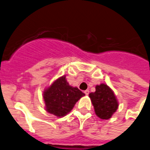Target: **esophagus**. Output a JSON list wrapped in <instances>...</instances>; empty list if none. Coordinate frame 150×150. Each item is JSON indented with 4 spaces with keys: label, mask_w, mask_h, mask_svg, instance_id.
Returning <instances> with one entry per match:
<instances>
[{
    "label": "esophagus",
    "mask_w": 150,
    "mask_h": 150,
    "mask_svg": "<svg viewBox=\"0 0 150 150\" xmlns=\"http://www.w3.org/2000/svg\"><path fill=\"white\" fill-rule=\"evenodd\" d=\"M84 93H85V95H88L89 91L88 90H85V91H84Z\"/></svg>",
    "instance_id": "esophagus-1"
}]
</instances>
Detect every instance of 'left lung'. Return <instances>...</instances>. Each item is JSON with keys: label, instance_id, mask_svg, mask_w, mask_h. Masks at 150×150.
I'll return each instance as SVG.
<instances>
[{"label": "left lung", "instance_id": "8db88e82", "mask_svg": "<svg viewBox=\"0 0 150 150\" xmlns=\"http://www.w3.org/2000/svg\"><path fill=\"white\" fill-rule=\"evenodd\" d=\"M96 115L100 119L108 120L118 108V101L114 91L105 84L96 85L95 91L89 94Z\"/></svg>", "mask_w": 150, "mask_h": 150}]
</instances>
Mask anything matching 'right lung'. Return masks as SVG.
Returning a JSON list of instances; mask_svg holds the SVG:
<instances>
[{"label":"right lung","mask_w":150,"mask_h":150,"mask_svg":"<svg viewBox=\"0 0 150 150\" xmlns=\"http://www.w3.org/2000/svg\"><path fill=\"white\" fill-rule=\"evenodd\" d=\"M83 96L85 94L78 88L69 85L65 75L56 79L43 91L46 111L58 117L69 114Z\"/></svg>","instance_id":"add662e5"}]
</instances>
